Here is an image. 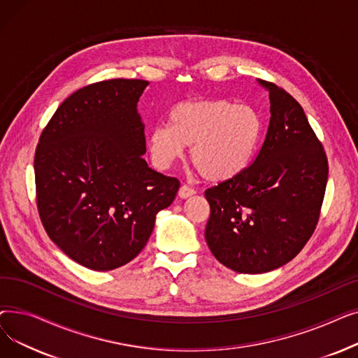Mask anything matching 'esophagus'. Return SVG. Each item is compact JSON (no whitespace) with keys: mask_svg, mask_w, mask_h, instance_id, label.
I'll return each mask as SVG.
<instances>
[{"mask_svg":"<svg viewBox=\"0 0 358 358\" xmlns=\"http://www.w3.org/2000/svg\"><path fill=\"white\" fill-rule=\"evenodd\" d=\"M194 194H196V190L192 189V187L187 185V184H182V185L180 187V190H178V196H180L181 199H189V197H192V196H194Z\"/></svg>","mask_w":358,"mask_h":358,"instance_id":"34e87169","label":"esophagus"}]
</instances>
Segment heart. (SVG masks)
<instances>
[{
	"label": "heart",
	"mask_w": 358,
	"mask_h": 358,
	"mask_svg": "<svg viewBox=\"0 0 358 358\" xmlns=\"http://www.w3.org/2000/svg\"><path fill=\"white\" fill-rule=\"evenodd\" d=\"M261 120L248 104L227 100L181 103L168 115V126L148 135L154 164L166 169L190 146V161L208 181L222 182L239 176L255 152Z\"/></svg>",
	"instance_id": "b5f03b06"
}]
</instances>
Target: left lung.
I'll list each match as a JSON object with an SVG mask.
<instances>
[{
    "label": "left lung",
    "instance_id": "left-lung-1",
    "mask_svg": "<svg viewBox=\"0 0 358 358\" xmlns=\"http://www.w3.org/2000/svg\"><path fill=\"white\" fill-rule=\"evenodd\" d=\"M268 90L270 124L254 162L204 192L210 204L206 242L224 267L243 274L275 270L315 232L328 181L324 146L287 91Z\"/></svg>",
    "mask_w": 358,
    "mask_h": 358
}]
</instances>
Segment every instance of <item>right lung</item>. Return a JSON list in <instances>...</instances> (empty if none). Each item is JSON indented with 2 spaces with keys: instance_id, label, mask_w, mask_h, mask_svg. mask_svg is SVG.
<instances>
[{
  "instance_id": "right-lung-1",
  "label": "right lung",
  "mask_w": 358,
  "mask_h": 358,
  "mask_svg": "<svg viewBox=\"0 0 358 358\" xmlns=\"http://www.w3.org/2000/svg\"><path fill=\"white\" fill-rule=\"evenodd\" d=\"M143 80L75 91L43 129L34 155L36 201L49 238L71 259L108 271L134 259L180 181L149 168L138 101Z\"/></svg>"
}]
</instances>
